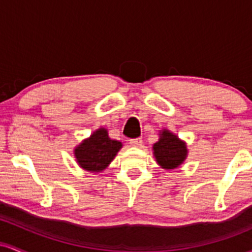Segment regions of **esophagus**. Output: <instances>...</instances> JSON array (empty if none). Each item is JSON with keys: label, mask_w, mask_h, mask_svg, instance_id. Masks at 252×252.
<instances>
[{"label": "esophagus", "mask_w": 252, "mask_h": 252, "mask_svg": "<svg viewBox=\"0 0 252 252\" xmlns=\"http://www.w3.org/2000/svg\"><path fill=\"white\" fill-rule=\"evenodd\" d=\"M129 143L130 146L132 147H141L142 146V140H141V138H131Z\"/></svg>", "instance_id": "34e87169"}]
</instances>
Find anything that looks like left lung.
I'll return each mask as SVG.
<instances>
[{"instance_id": "1", "label": "left lung", "mask_w": 252, "mask_h": 252, "mask_svg": "<svg viewBox=\"0 0 252 252\" xmlns=\"http://www.w3.org/2000/svg\"><path fill=\"white\" fill-rule=\"evenodd\" d=\"M156 162L164 169L178 168L187 156V147L178 136L163 129L160 132V138L153 146Z\"/></svg>"}]
</instances>
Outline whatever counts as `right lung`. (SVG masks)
I'll list each match as a JSON object with an SVG mask.
<instances>
[{
    "label": "right lung",
    "mask_w": 252,
    "mask_h": 252,
    "mask_svg": "<svg viewBox=\"0 0 252 252\" xmlns=\"http://www.w3.org/2000/svg\"><path fill=\"white\" fill-rule=\"evenodd\" d=\"M121 148L120 141L111 140L108 130L99 128L74 149V156L82 168L97 173L109 166Z\"/></svg>",
    "instance_id": "right-lung-1"
}]
</instances>
